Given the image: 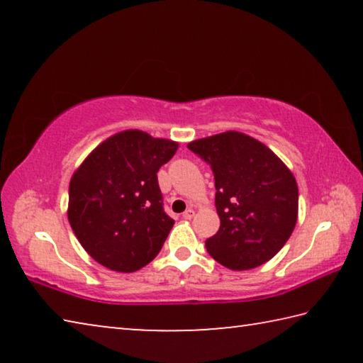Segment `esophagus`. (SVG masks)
Listing matches in <instances>:
<instances>
[{
    "mask_svg": "<svg viewBox=\"0 0 363 363\" xmlns=\"http://www.w3.org/2000/svg\"><path fill=\"white\" fill-rule=\"evenodd\" d=\"M195 216V211L192 210V208H189V210H186L182 213V218L184 219H192Z\"/></svg>",
    "mask_w": 363,
    "mask_h": 363,
    "instance_id": "obj_1",
    "label": "esophagus"
}]
</instances>
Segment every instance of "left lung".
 <instances>
[{
	"mask_svg": "<svg viewBox=\"0 0 363 363\" xmlns=\"http://www.w3.org/2000/svg\"><path fill=\"white\" fill-rule=\"evenodd\" d=\"M187 147L214 174L220 225L205 242L208 253L232 270L272 259L298 220V184L291 171L267 145L238 131L192 140Z\"/></svg>",
	"mask_w": 363,
	"mask_h": 363,
	"instance_id": "1",
	"label": "left lung"
}]
</instances>
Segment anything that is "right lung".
<instances>
[{
	"instance_id": "1",
	"label": "right lung",
	"mask_w": 363,
	"mask_h": 363,
	"mask_svg": "<svg viewBox=\"0 0 363 363\" xmlns=\"http://www.w3.org/2000/svg\"><path fill=\"white\" fill-rule=\"evenodd\" d=\"M179 144L139 130L116 133L84 158L69 187V223L88 255L136 272L162 250L174 220L163 210L158 169Z\"/></svg>"
}]
</instances>
